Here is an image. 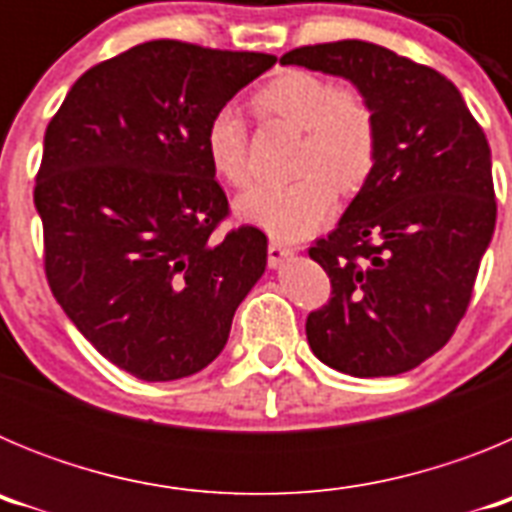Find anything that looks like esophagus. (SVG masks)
<instances>
[{"mask_svg": "<svg viewBox=\"0 0 512 512\" xmlns=\"http://www.w3.org/2000/svg\"><path fill=\"white\" fill-rule=\"evenodd\" d=\"M292 256H295V251L284 246V243H279V241H271L269 243V264H271V269H279V266H284L289 259H292Z\"/></svg>", "mask_w": 512, "mask_h": 512, "instance_id": "esophagus-1", "label": "esophagus"}]
</instances>
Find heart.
Returning <instances> with one entry per match:
<instances>
[{
	"label": "heart",
	"mask_w": 512,
	"mask_h": 512,
	"mask_svg": "<svg viewBox=\"0 0 512 512\" xmlns=\"http://www.w3.org/2000/svg\"><path fill=\"white\" fill-rule=\"evenodd\" d=\"M256 110L302 130L297 182L259 184L235 202L246 223L277 241H302L336 215L338 194L356 192L377 161V117L356 89H336L312 71H284L256 92ZM205 153L223 182L243 187L251 176L246 122L223 107L205 128Z\"/></svg>",
	"instance_id": "b5f03b06"
}]
</instances>
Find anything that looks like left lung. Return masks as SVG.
<instances>
[{
  "instance_id": "left-lung-1",
  "label": "left lung",
  "mask_w": 512,
  "mask_h": 512,
  "mask_svg": "<svg viewBox=\"0 0 512 512\" xmlns=\"http://www.w3.org/2000/svg\"><path fill=\"white\" fill-rule=\"evenodd\" d=\"M354 84L377 117V161L336 230L310 248L333 297L307 318L312 354L351 377H395L446 346L495 233L490 146L446 76L364 40L279 58Z\"/></svg>"
}]
</instances>
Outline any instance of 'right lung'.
Here are the masks:
<instances>
[{"label":"right lung","mask_w":512,"mask_h":512,"mask_svg":"<svg viewBox=\"0 0 512 512\" xmlns=\"http://www.w3.org/2000/svg\"><path fill=\"white\" fill-rule=\"evenodd\" d=\"M274 63L140 43L79 76L45 130L35 210L53 297L104 359L143 382L212 364L264 277L259 228L212 235L228 197L205 128Z\"/></svg>","instance_id":"right-lung-1"}]
</instances>
